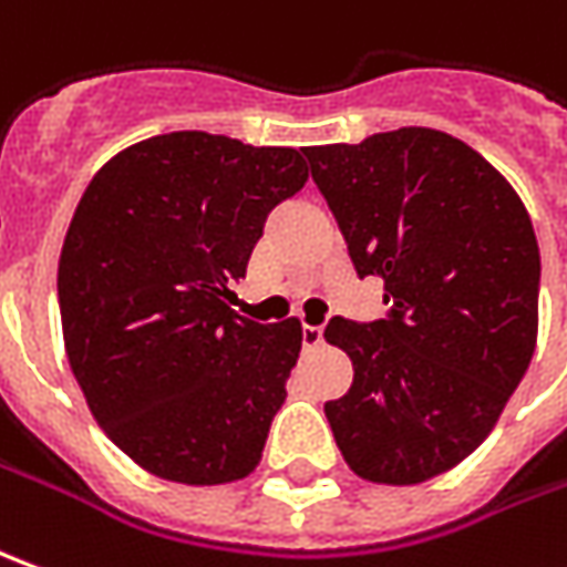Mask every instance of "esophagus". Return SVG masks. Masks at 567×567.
<instances>
[{
  "instance_id": "1",
  "label": "esophagus",
  "mask_w": 567,
  "mask_h": 567,
  "mask_svg": "<svg viewBox=\"0 0 567 567\" xmlns=\"http://www.w3.org/2000/svg\"><path fill=\"white\" fill-rule=\"evenodd\" d=\"M322 338H326V332H322L319 326H303V329H300V344H303L307 350L319 348V344H322Z\"/></svg>"
}]
</instances>
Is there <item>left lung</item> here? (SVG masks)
Instances as JSON below:
<instances>
[{
    "instance_id": "left-lung-1",
    "label": "left lung",
    "mask_w": 567,
    "mask_h": 567,
    "mask_svg": "<svg viewBox=\"0 0 567 567\" xmlns=\"http://www.w3.org/2000/svg\"><path fill=\"white\" fill-rule=\"evenodd\" d=\"M357 276L384 282V319L334 316L326 341L353 384L326 403L350 468L419 484L491 434L537 341L540 248L525 204L460 138L429 126L303 148Z\"/></svg>"
}]
</instances>
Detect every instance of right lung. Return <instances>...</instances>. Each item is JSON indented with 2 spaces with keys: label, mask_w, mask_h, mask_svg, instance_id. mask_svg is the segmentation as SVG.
<instances>
[{
  "label": "right lung",
  "mask_w": 567,
  "mask_h": 567,
  "mask_svg": "<svg viewBox=\"0 0 567 567\" xmlns=\"http://www.w3.org/2000/svg\"><path fill=\"white\" fill-rule=\"evenodd\" d=\"M307 183L295 148L198 130L138 142L92 176L64 235L58 307L95 422L152 475H251L300 322L229 310L267 217Z\"/></svg>",
  "instance_id": "1"
}]
</instances>
